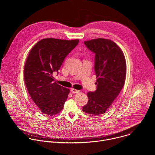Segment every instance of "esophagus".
I'll use <instances>...</instances> for the list:
<instances>
[{"mask_svg":"<svg viewBox=\"0 0 155 155\" xmlns=\"http://www.w3.org/2000/svg\"><path fill=\"white\" fill-rule=\"evenodd\" d=\"M71 91L72 93H74V94L78 93L80 92V91L77 90H75V89H74V88H72V89L71 90Z\"/></svg>","mask_w":155,"mask_h":155,"instance_id":"34e87169","label":"esophagus"}]
</instances>
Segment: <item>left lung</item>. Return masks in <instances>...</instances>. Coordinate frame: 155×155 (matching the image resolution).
Listing matches in <instances>:
<instances>
[{"instance_id": "1", "label": "left lung", "mask_w": 155, "mask_h": 155, "mask_svg": "<svg viewBox=\"0 0 155 155\" xmlns=\"http://www.w3.org/2000/svg\"><path fill=\"white\" fill-rule=\"evenodd\" d=\"M84 43L95 54L97 89L87 93L88 102L83 107V111L99 115L106 112L122 90L126 78V60L121 48L109 39L99 38Z\"/></svg>"}]
</instances>
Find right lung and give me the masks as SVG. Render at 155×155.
<instances>
[{
	"label": "right lung",
	"mask_w": 155,
	"mask_h": 155,
	"mask_svg": "<svg viewBox=\"0 0 155 155\" xmlns=\"http://www.w3.org/2000/svg\"><path fill=\"white\" fill-rule=\"evenodd\" d=\"M79 40L44 38L38 41L28 56L24 71L29 94L40 111L53 115L62 110L70 90L58 84L53 74L58 70Z\"/></svg>",
	"instance_id": "obj_1"
}]
</instances>
